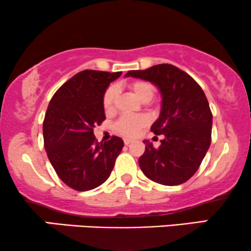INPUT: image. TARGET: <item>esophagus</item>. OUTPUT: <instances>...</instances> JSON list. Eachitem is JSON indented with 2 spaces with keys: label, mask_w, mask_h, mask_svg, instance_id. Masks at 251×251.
<instances>
[{
  "label": "esophagus",
  "mask_w": 251,
  "mask_h": 251,
  "mask_svg": "<svg viewBox=\"0 0 251 251\" xmlns=\"http://www.w3.org/2000/svg\"><path fill=\"white\" fill-rule=\"evenodd\" d=\"M123 141H125V144L126 145H129L132 142V140H130V138H125V140H123Z\"/></svg>",
  "instance_id": "34e87169"
}]
</instances>
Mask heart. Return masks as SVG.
Segmentation results:
<instances>
[{
    "mask_svg": "<svg viewBox=\"0 0 251 251\" xmlns=\"http://www.w3.org/2000/svg\"><path fill=\"white\" fill-rule=\"evenodd\" d=\"M130 91L134 93L135 97L142 102H149L154 95V87L152 83L149 81H144V80H136L128 85ZM117 98V87L116 86L111 85L106 89L103 95V100H102V104H103L104 110L107 113H111L115 109ZM149 121L143 115L138 116H122L117 121L115 125V129L120 134L125 136H135L143 129L144 126H148Z\"/></svg>",
    "mask_w": 251,
    "mask_h": 251,
    "instance_id": "obj_1",
    "label": "heart"
}]
</instances>
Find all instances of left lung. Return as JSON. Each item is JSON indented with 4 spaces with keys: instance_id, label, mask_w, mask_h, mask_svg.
Masks as SVG:
<instances>
[{
    "instance_id": "8db88e82",
    "label": "left lung",
    "mask_w": 251,
    "mask_h": 251,
    "mask_svg": "<svg viewBox=\"0 0 251 251\" xmlns=\"http://www.w3.org/2000/svg\"><path fill=\"white\" fill-rule=\"evenodd\" d=\"M126 76L152 82L162 95V109L151 131L164 138L157 149L145 141V151L138 159L141 170L166 186L187 181L211 145L213 115L205 93L191 75L170 64L129 71Z\"/></svg>"
}]
</instances>
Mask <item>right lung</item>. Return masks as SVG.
I'll list each match as a JSON object with an SVG mask.
<instances>
[{"label":"right lung","instance_id":"obj_1","mask_svg":"<svg viewBox=\"0 0 251 251\" xmlns=\"http://www.w3.org/2000/svg\"><path fill=\"white\" fill-rule=\"evenodd\" d=\"M121 74L81 71L65 82L49 103L43 122L46 153L58 177L75 191L103 184L125 145L117 136L103 143L94 136L95 126L106 120L104 92Z\"/></svg>","mask_w":251,"mask_h":251}]
</instances>
